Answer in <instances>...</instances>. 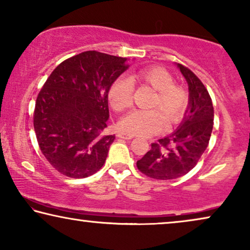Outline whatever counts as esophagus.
<instances>
[{
	"label": "esophagus",
	"instance_id": "34e87169",
	"mask_svg": "<svg viewBox=\"0 0 250 250\" xmlns=\"http://www.w3.org/2000/svg\"><path fill=\"white\" fill-rule=\"evenodd\" d=\"M118 137H120V138H123V139H132V138H134V135L125 134V132H119V134H118Z\"/></svg>",
	"mask_w": 250,
	"mask_h": 250
}]
</instances>
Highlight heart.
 Returning <instances> with one entry per match:
<instances>
[{
  "instance_id": "1",
  "label": "heart",
  "mask_w": 250,
  "mask_h": 250,
  "mask_svg": "<svg viewBox=\"0 0 250 250\" xmlns=\"http://www.w3.org/2000/svg\"><path fill=\"white\" fill-rule=\"evenodd\" d=\"M134 82L147 84L155 90L149 107L135 109L119 122L120 130L125 134L152 136L166 128V116L169 123L178 122L188 106V92L183 86L174 83L167 69L153 66L135 72L130 78L119 76L108 89V102L113 109L122 112L131 105Z\"/></svg>"
}]
</instances>
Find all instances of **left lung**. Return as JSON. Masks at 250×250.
Returning <instances> with one entry per match:
<instances>
[{
    "mask_svg": "<svg viewBox=\"0 0 250 250\" xmlns=\"http://www.w3.org/2000/svg\"><path fill=\"white\" fill-rule=\"evenodd\" d=\"M188 85V105L177 129L153 143L137 168L155 179H175L195 167L210 139L214 107L210 96L198 76L188 67L176 64Z\"/></svg>",
    "mask_w": 250,
    "mask_h": 250,
    "instance_id": "1",
    "label": "left lung"
}]
</instances>
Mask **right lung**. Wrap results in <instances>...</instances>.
<instances>
[{"mask_svg":"<svg viewBox=\"0 0 250 250\" xmlns=\"http://www.w3.org/2000/svg\"><path fill=\"white\" fill-rule=\"evenodd\" d=\"M128 59L85 51L53 69L36 98L34 130L49 164L71 178L104 166L114 135L107 127L108 89L127 71Z\"/></svg>","mask_w":250,"mask_h":250,"instance_id":"right-lung-1","label":"right lung"}]
</instances>
